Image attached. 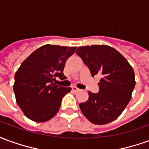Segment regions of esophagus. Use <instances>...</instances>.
<instances>
[{
	"label": "esophagus",
	"mask_w": 149,
	"mask_h": 149,
	"mask_svg": "<svg viewBox=\"0 0 149 149\" xmlns=\"http://www.w3.org/2000/svg\"><path fill=\"white\" fill-rule=\"evenodd\" d=\"M72 92H73V93H77V92H78V91L80 90V89H79L77 87H76V86H73V87L72 88Z\"/></svg>",
	"instance_id": "34e87169"
}]
</instances>
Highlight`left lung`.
I'll return each mask as SVG.
<instances>
[{
    "label": "left lung",
    "instance_id": "obj_1",
    "mask_svg": "<svg viewBox=\"0 0 149 149\" xmlns=\"http://www.w3.org/2000/svg\"><path fill=\"white\" fill-rule=\"evenodd\" d=\"M76 53L87 65L93 77L102 75L99 93L88 92V100L79 106L95 125H106L117 119L132 98L136 81L133 68L120 52L109 45L81 46Z\"/></svg>",
    "mask_w": 149,
    "mask_h": 149
}]
</instances>
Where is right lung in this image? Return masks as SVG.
I'll return each instance as SVG.
<instances>
[{
    "instance_id": "obj_1",
    "label": "right lung",
    "mask_w": 149,
    "mask_h": 149,
    "mask_svg": "<svg viewBox=\"0 0 149 149\" xmlns=\"http://www.w3.org/2000/svg\"><path fill=\"white\" fill-rule=\"evenodd\" d=\"M77 47L45 45L22 62L15 73L16 101L28 118L45 122L60 109L62 98L71 88L56 85V77L66 79L63 71L66 61Z\"/></svg>"
}]
</instances>
